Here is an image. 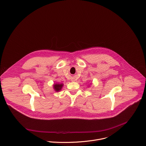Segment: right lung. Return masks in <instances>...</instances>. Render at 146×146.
Wrapping results in <instances>:
<instances>
[{"mask_svg": "<svg viewBox=\"0 0 146 146\" xmlns=\"http://www.w3.org/2000/svg\"><path fill=\"white\" fill-rule=\"evenodd\" d=\"M62 86H63V84H54V89L56 92H58L61 89Z\"/></svg>", "mask_w": 146, "mask_h": 146, "instance_id": "add662e5", "label": "right lung"}]
</instances>
